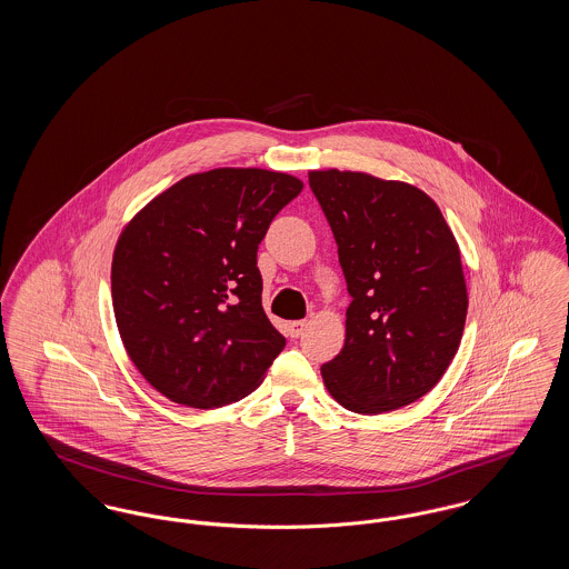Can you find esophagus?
Wrapping results in <instances>:
<instances>
[{"label": "esophagus", "mask_w": 569, "mask_h": 569, "mask_svg": "<svg viewBox=\"0 0 569 569\" xmlns=\"http://www.w3.org/2000/svg\"><path fill=\"white\" fill-rule=\"evenodd\" d=\"M305 330H307V322H305V320H297V322H290V325H288V335L295 337V339L300 337Z\"/></svg>", "instance_id": "esophagus-1"}]
</instances>
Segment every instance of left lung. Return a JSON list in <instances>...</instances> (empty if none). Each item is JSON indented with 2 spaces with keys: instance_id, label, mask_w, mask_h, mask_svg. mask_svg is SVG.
<instances>
[{
  "instance_id": "left-lung-1",
  "label": "left lung",
  "mask_w": 569,
  "mask_h": 569,
  "mask_svg": "<svg viewBox=\"0 0 569 569\" xmlns=\"http://www.w3.org/2000/svg\"><path fill=\"white\" fill-rule=\"evenodd\" d=\"M352 302L346 346L322 365L326 390L356 413L425 397L450 367L467 318L460 249L433 198L403 181L311 170Z\"/></svg>"
}]
</instances>
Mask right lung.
<instances>
[{
  "instance_id": "1",
  "label": "right lung",
  "mask_w": 569,
  "mask_h": 569,
  "mask_svg": "<svg viewBox=\"0 0 569 569\" xmlns=\"http://www.w3.org/2000/svg\"><path fill=\"white\" fill-rule=\"evenodd\" d=\"M300 190L286 172L213 168L177 181L121 230L110 269L117 328L140 376L172 403L230 406L283 350L256 262L272 217Z\"/></svg>"
}]
</instances>
